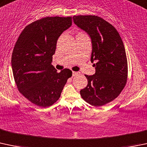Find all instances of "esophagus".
<instances>
[{
	"label": "esophagus",
	"instance_id": "esophagus-1",
	"mask_svg": "<svg viewBox=\"0 0 147 147\" xmlns=\"http://www.w3.org/2000/svg\"><path fill=\"white\" fill-rule=\"evenodd\" d=\"M79 74H80V72H75V71L72 72V75L73 76H76V75H78Z\"/></svg>",
	"mask_w": 147,
	"mask_h": 147
}]
</instances>
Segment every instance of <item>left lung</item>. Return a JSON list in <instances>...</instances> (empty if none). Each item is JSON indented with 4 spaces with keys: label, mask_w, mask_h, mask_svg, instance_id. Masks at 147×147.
Instances as JSON below:
<instances>
[{
    "label": "left lung",
    "mask_w": 147,
    "mask_h": 147,
    "mask_svg": "<svg viewBox=\"0 0 147 147\" xmlns=\"http://www.w3.org/2000/svg\"><path fill=\"white\" fill-rule=\"evenodd\" d=\"M73 21L92 38L91 61L96 62L95 75H85L88 84L80 94L92 106H104L118 96L127 81L124 44L117 29L100 17L75 15Z\"/></svg>",
    "instance_id": "8db88e82"
}]
</instances>
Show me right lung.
Listing matches in <instances>:
<instances>
[{"label":"right lung","instance_id":"add662e5","mask_svg":"<svg viewBox=\"0 0 147 147\" xmlns=\"http://www.w3.org/2000/svg\"><path fill=\"white\" fill-rule=\"evenodd\" d=\"M72 25V17H46L23 29L14 46L12 68L17 87L26 98L42 108L58 99L72 71L58 72L51 65L58 38Z\"/></svg>","mask_w":147,"mask_h":147}]
</instances>
